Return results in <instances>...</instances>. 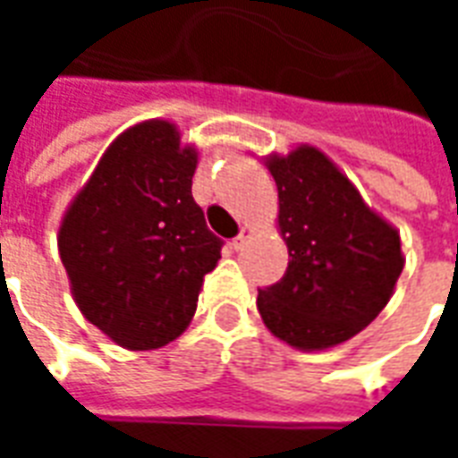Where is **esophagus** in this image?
I'll use <instances>...</instances> for the list:
<instances>
[{
    "instance_id": "34e87169",
    "label": "esophagus",
    "mask_w": 458,
    "mask_h": 458,
    "mask_svg": "<svg viewBox=\"0 0 458 458\" xmlns=\"http://www.w3.org/2000/svg\"><path fill=\"white\" fill-rule=\"evenodd\" d=\"M248 240H250V230L248 228H242L238 233V235H235V238H233V248L235 250H242L245 248V245H248Z\"/></svg>"
}]
</instances>
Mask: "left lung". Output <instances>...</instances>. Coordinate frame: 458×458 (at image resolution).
I'll list each match as a JSON object with an SVG mask.
<instances>
[{
    "mask_svg": "<svg viewBox=\"0 0 458 458\" xmlns=\"http://www.w3.org/2000/svg\"><path fill=\"white\" fill-rule=\"evenodd\" d=\"M287 240L284 277L259 289L265 327L301 351L355 336L393 297L404 267L400 235L314 147L267 159Z\"/></svg>",
    "mask_w": 458,
    "mask_h": 458,
    "instance_id": "1",
    "label": "left lung"
}]
</instances>
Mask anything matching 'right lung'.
I'll use <instances>...</instances> for the list:
<instances>
[{
    "instance_id": "obj_1",
    "label": "right lung",
    "mask_w": 458,
    "mask_h": 458,
    "mask_svg": "<svg viewBox=\"0 0 458 458\" xmlns=\"http://www.w3.org/2000/svg\"><path fill=\"white\" fill-rule=\"evenodd\" d=\"M196 151L179 131L141 122L113 141L68 208L58 250L83 317L131 351L189 327L223 240L191 196Z\"/></svg>"
}]
</instances>
